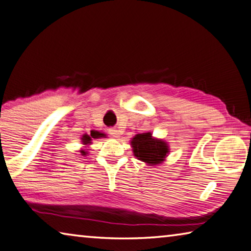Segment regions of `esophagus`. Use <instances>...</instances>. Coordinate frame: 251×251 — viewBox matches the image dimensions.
<instances>
[{
  "label": "esophagus",
  "instance_id": "34e87169",
  "mask_svg": "<svg viewBox=\"0 0 251 251\" xmlns=\"http://www.w3.org/2000/svg\"><path fill=\"white\" fill-rule=\"evenodd\" d=\"M109 133H110V135H111V137H113V138H118L119 135L121 134L120 131L117 130V129H109Z\"/></svg>",
  "mask_w": 251,
  "mask_h": 251
}]
</instances>
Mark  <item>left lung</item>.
I'll return each instance as SVG.
<instances>
[{
	"instance_id": "obj_1",
	"label": "left lung",
	"mask_w": 251,
	"mask_h": 251,
	"mask_svg": "<svg viewBox=\"0 0 251 251\" xmlns=\"http://www.w3.org/2000/svg\"><path fill=\"white\" fill-rule=\"evenodd\" d=\"M130 146L133 155L149 166L163 163L170 153L169 143L162 139L154 138L151 132L135 134L131 139Z\"/></svg>"
}]
</instances>
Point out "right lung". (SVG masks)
I'll return each instance as SVG.
<instances>
[{"mask_svg":"<svg viewBox=\"0 0 251 251\" xmlns=\"http://www.w3.org/2000/svg\"><path fill=\"white\" fill-rule=\"evenodd\" d=\"M105 137V134L102 132H99V131H91L90 134H82L81 137V143L85 146V148H88L92 143V139H99V138H103ZM88 149H81L80 153L81 155H87L88 154Z\"/></svg>","mask_w":251,"mask_h":251,"instance_id":"right-lung-1","label":"right lung"}]
</instances>
